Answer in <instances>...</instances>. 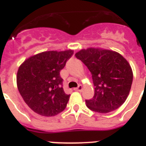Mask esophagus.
I'll list each match as a JSON object with an SVG mask.
<instances>
[{
    "mask_svg": "<svg viewBox=\"0 0 146 146\" xmlns=\"http://www.w3.org/2000/svg\"><path fill=\"white\" fill-rule=\"evenodd\" d=\"M82 89H83V86L80 84V85H78V87H77L76 88H75V90H76V91H78V92H80Z\"/></svg>",
    "mask_w": 146,
    "mask_h": 146,
    "instance_id": "esophagus-1",
    "label": "esophagus"
}]
</instances>
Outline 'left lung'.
I'll use <instances>...</instances> for the list:
<instances>
[{
	"instance_id": "8db88e82",
	"label": "left lung",
	"mask_w": 146,
	"mask_h": 146,
	"mask_svg": "<svg viewBox=\"0 0 146 146\" xmlns=\"http://www.w3.org/2000/svg\"><path fill=\"white\" fill-rule=\"evenodd\" d=\"M92 75L95 95L86 100L88 109L107 113L121 106L129 95L133 80L131 67L118 52L89 48L76 53Z\"/></svg>"
}]
</instances>
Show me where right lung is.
<instances>
[{"instance_id":"obj_1","label":"right lung","mask_w":146,"mask_h":146,"mask_svg":"<svg viewBox=\"0 0 146 146\" xmlns=\"http://www.w3.org/2000/svg\"><path fill=\"white\" fill-rule=\"evenodd\" d=\"M73 54V50L44 51L27 58L19 66L18 89L33 112L53 116L66 109L70 95L64 92L60 71Z\"/></svg>"}]
</instances>
